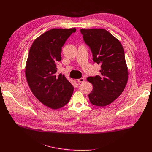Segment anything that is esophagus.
<instances>
[{
  "mask_svg": "<svg viewBox=\"0 0 152 152\" xmlns=\"http://www.w3.org/2000/svg\"><path fill=\"white\" fill-rule=\"evenodd\" d=\"M77 81L79 83H82V82H83L85 81V78H83V77H82V78L78 79H77Z\"/></svg>",
  "mask_w": 152,
  "mask_h": 152,
  "instance_id": "34e87169",
  "label": "esophagus"
}]
</instances>
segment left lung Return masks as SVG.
Wrapping results in <instances>:
<instances>
[{
    "mask_svg": "<svg viewBox=\"0 0 152 152\" xmlns=\"http://www.w3.org/2000/svg\"><path fill=\"white\" fill-rule=\"evenodd\" d=\"M83 38L92 52L93 60L101 65L100 75L88 77L93 89L90 102L97 106L113 103L123 91L128 80V69L120 41L104 29H81Z\"/></svg>",
    "mask_w": 152,
    "mask_h": 152,
    "instance_id": "obj_1",
    "label": "left lung"
}]
</instances>
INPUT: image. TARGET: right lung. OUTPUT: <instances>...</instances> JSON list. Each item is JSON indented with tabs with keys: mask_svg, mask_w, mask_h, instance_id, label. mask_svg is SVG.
Wrapping results in <instances>:
<instances>
[{
	"mask_svg": "<svg viewBox=\"0 0 152 152\" xmlns=\"http://www.w3.org/2000/svg\"><path fill=\"white\" fill-rule=\"evenodd\" d=\"M76 28H54L33 42L25 67V76L35 97L43 104L57 110L69 102L73 93L72 83L62 74L57 75L56 64L61 60L62 47Z\"/></svg>",
	"mask_w": 152,
	"mask_h": 152,
	"instance_id": "right-lung-1",
	"label": "right lung"
}]
</instances>
